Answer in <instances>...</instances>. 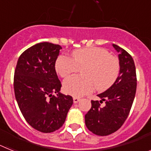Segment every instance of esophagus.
Masks as SVG:
<instances>
[{
  "mask_svg": "<svg viewBox=\"0 0 151 151\" xmlns=\"http://www.w3.org/2000/svg\"><path fill=\"white\" fill-rule=\"evenodd\" d=\"M79 101H80V98H78V97H73V102H74L75 104H76V103H78Z\"/></svg>",
  "mask_w": 151,
  "mask_h": 151,
  "instance_id": "esophagus-1",
  "label": "esophagus"
}]
</instances>
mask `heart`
<instances>
[{
  "label": "heart",
  "instance_id": "1",
  "mask_svg": "<svg viewBox=\"0 0 151 151\" xmlns=\"http://www.w3.org/2000/svg\"><path fill=\"white\" fill-rule=\"evenodd\" d=\"M84 77L73 76L63 82L64 91L74 97H82L94 89L105 91L115 83L120 72L119 60L98 47H85L72 53V58L60 55L55 62L57 74L63 78L82 69Z\"/></svg>",
  "mask_w": 151,
  "mask_h": 151
}]
</instances>
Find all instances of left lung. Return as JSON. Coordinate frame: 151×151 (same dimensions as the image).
<instances>
[{
    "label": "left lung",
    "mask_w": 151,
    "mask_h": 151,
    "mask_svg": "<svg viewBox=\"0 0 151 151\" xmlns=\"http://www.w3.org/2000/svg\"><path fill=\"white\" fill-rule=\"evenodd\" d=\"M120 72L110 88L97 94L101 101H91V107L85 116L86 127L92 133L106 136L115 132L123 125L129 114L136 93L137 78L134 63L126 50L116 45ZM105 101L104 108L100 106Z\"/></svg>",
    "instance_id": "1"
}]
</instances>
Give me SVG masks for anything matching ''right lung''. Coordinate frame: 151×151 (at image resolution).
I'll use <instances>...</instances> for the list:
<instances>
[{
  "mask_svg": "<svg viewBox=\"0 0 151 151\" xmlns=\"http://www.w3.org/2000/svg\"><path fill=\"white\" fill-rule=\"evenodd\" d=\"M60 49L59 45L49 42L33 45L19 57L14 73L13 88L19 110L32 127L44 133L59 129L73 104L71 96L60 93L62 85L55 62Z\"/></svg>",
  "mask_w": 151,
  "mask_h": 151,
  "instance_id": "add662e5",
  "label": "right lung"
}]
</instances>
